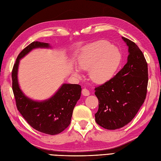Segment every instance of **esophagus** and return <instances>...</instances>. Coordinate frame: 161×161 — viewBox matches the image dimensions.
Instances as JSON below:
<instances>
[{"instance_id": "obj_1", "label": "esophagus", "mask_w": 161, "mask_h": 161, "mask_svg": "<svg viewBox=\"0 0 161 161\" xmlns=\"http://www.w3.org/2000/svg\"><path fill=\"white\" fill-rule=\"evenodd\" d=\"M82 94H83V95L85 96H87L90 94V93L89 92V90H87V89H83V90H82Z\"/></svg>"}]
</instances>
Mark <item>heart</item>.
I'll return each mask as SVG.
<instances>
[{
	"label": "heart",
	"mask_w": 161,
	"mask_h": 161,
	"mask_svg": "<svg viewBox=\"0 0 161 161\" xmlns=\"http://www.w3.org/2000/svg\"><path fill=\"white\" fill-rule=\"evenodd\" d=\"M122 61V55L116 47L107 41H98L85 46L78 59V68L89 71L90 79L96 84H104L116 74ZM74 74L80 76L78 69Z\"/></svg>",
	"instance_id": "heart-1"
}]
</instances>
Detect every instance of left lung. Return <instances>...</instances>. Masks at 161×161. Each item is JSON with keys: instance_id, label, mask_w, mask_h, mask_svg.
<instances>
[{"instance_id": "1", "label": "left lung", "mask_w": 161, "mask_h": 161, "mask_svg": "<svg viewBox=\"0 0 161 161\" xmlns=\"http://www.w3.org/2000/svg\"><path fill=\"white\" fill-rule=\"evenodd\" d=\"M129 55L123 68L109 81L95 88L98 110L95 120L107 130H116L134 119L147 94L148 69L143 53L134 42L122 37Z\"/></svg>"}]
</instances>
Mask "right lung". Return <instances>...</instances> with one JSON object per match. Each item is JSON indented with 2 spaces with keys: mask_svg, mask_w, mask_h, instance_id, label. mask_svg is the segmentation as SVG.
Wrapping results in <instances>:
<instances>
[{
  "mask_svg": "<svg viewBox=\"0 0 161 161\" xmlns=\"http://www.w3.org/2000/svg\"><path fill=\"white\" fill-rule=\"evenodd\" d=\"M46 42L34 41L18 56L12 73V90L18 110L30 126L42 133L58 134L69 126L73 110L80 98L81 86L76 84H63L52 97L44 101H34L20 90L18 71L20 60L36 48H50Z\"/></svg>",
  "mask_w": 161,
  "mask_h": 161,
  "instance_id": "1",
  "label": "right lung"
}]
</instances>
